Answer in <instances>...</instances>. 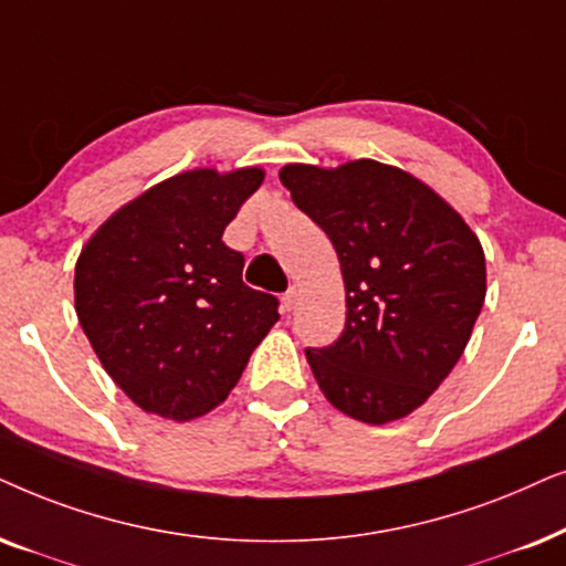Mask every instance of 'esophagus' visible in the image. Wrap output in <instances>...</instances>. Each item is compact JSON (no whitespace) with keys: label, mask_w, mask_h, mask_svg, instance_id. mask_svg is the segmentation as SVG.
Wrapping results in <instances>:
<instances>
[{"label":"esophagus","mask_w":566,"mask_h":566,"mask_svg":"<svg viewBox=\"0 0 566 566\" xmlns=\"http://www.w3.org/2000/svg\"><path fill=\"white\" fill-rule=\"evenodd\" d=\"M284 307H287V311H292V307L297 305V300H300V287H295V284H292V287L284 292Z\"/></svg>","instance_id":"obj_1"}]
</instances>
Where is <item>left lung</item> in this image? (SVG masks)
<instances>
[{
  "label": "left lung",
  "instance_id": "obj_1",
  "mask_svg": "<svg viewBox=\"0 0 566 566\" xmlns=\"http://www.w3.org/2000/svg\"><path fill=\"white\" fill-rule=\"evenodd\" d=\"M279 178L342 263V336L305 349L323 396L365 424L409 417L469 344L486 297L484 248L440 193L394 165H284Z\"/></svg>",
  "mask_w": 566,
  "mask_h": 566
}]
</instances>
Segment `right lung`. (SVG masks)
<instances>
[{"mask_svg":"<svg viewBox=\"0 0 566 566\" xmlns=\"http://www.w3.org/2000/svg\"><path fill=\"white\" fill-rule=\"evenodd\" d=\"M261 168L186 170L111 214L74 266V311L113 382L139 409L188 421L220 406L279 321L222 243Z\"/></svg>","mask_w":566,"mask_h":566,"instance_id":"right-lung-1","label":"right lung"}]
</instances>
